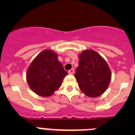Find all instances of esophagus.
Returning <instances> with one entry per match:
<instances>
[{"instance_id":"esophagus-1","label":"esophagus","mask_w":135,"mask_h":135,"mask_svg":"<svg viewBox=\"0 0 135 135\" xmlns=\"http://www.w3.org/2000/svg\"><path fill=\"white\" fill-rule=\"evenodd\" d=\"M74 68H71V70L68 71L69 74H74Z\"/></svg>"}]
</instances>
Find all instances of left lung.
I'll use <instances>...</instances> for the list:
<instances>
[{
    "instance_id": "1",
    "label": "left lung",
    "mask_w": 135,
    "mask_h": 135,
    "mask_svg": "<svg viewBox=\"0 0 135 135\" xmlns=\"http://www.w3.org/2000/svg\"><path fill=\"white\" fill-rule=\"evenodd\" d=\"M79 59L74 76L80 89L90 97L102 95L108 89L112 76L107 62L93 50L84 51Z\"/></svg>"
}]
</instances>
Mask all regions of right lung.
Here are the masks:
<instances>
[{
	"label": "right lung",
	"instance_id": "add662e5",
	"mask_svg": "<svg viewBox=\"0 0 135 135\" xmlns=\"http://www.w3.org/2000/svg\"><path fill=\"white\" fill-rule=\"evenodd\" d=\"M51 50H45L33 60L27 71V84L42 97L53 95L59 89L68 72Z\"/></svg>",
	"mask_w": 135,
	"mask_h": 135
}]
</instances>
